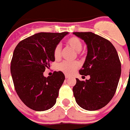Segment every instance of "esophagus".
Here are the masks:
<instances>
[{"mask_svg":"<svg viewBox=\"0 0 130 130\" xmlns=\"http://www.w3.org/2000/svg\"><path fill=\"white\" fill-rule=\"evenodd\" d=\"M65 77H66V79H68V78L70 77V75H65Z\"/></svg>","mask_w":130,"mask_h":130,"instance_id":"34e87169","label":"esophagus"}]
</instances>
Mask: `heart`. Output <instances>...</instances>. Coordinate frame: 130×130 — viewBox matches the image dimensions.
<instances>
[{
	"label": "heart",
	"instance_id": "heart-1",
	"mask_svg": "<svg viewBox=\"0 0 130 130\" xmlns=\"http://www.w3.org/2000/svg\"><path fill=\"white\" fill-rule=\"evenodd\" d=\"M66 44L70 47L73 49L77 54L81 51L83 48V43L81 40L77 37H71L66 41ZM53 57L55 60H59L61 57V47L60 45H57L53 50ZM79 67V63L77 61L68 62L64 61L58 64V69L63 73L67 75H71L75 72L77 69Z\"/></svg>",
	"mask_w": 130,
	"mask_h": 130
}]
</instances>
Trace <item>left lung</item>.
<instances>
[{
	"mask_svg": "<svg viewBox=\"0 0 130 130\" xmlns=\"http://www.w3.org/2000/svg\"><path fill=\"white\" fill-rule=\"evenodd\" d=\"M84 40L87 55L79 73L90 75L85 81L76 79L73 87L77 104L87 111L105 107L115 94L121 75V64L113 45L107 39L91 32H73Z\"/></svg>",
	"mask_w": 130,
	"mask_h": 130,
	"instance_id": "1",
	"label": "left lung"
}]
</instances>
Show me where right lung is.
I'll return each mask as SVG.
<instances>
[{"instance_id": "1", "label": "right lung", "mask_w": 130, "mask_h": 130, "mask_svg": "<svg viewBox=\"0 0 130 130\" xmlns=\"http://www.w3.org/2000/svg\"><path fill=\"white\" fill-rule=\"evenodd\" d=\"M68 34L37 33L21 41L15 48L10 66L15 90L31 109L46 111L56 103L65 76L59 71L45 77L43 72L55 61L54 48Z\"/></svg>"}]
</instances>
